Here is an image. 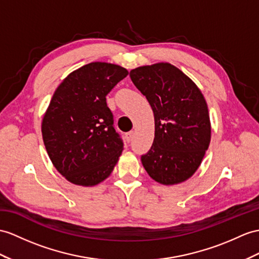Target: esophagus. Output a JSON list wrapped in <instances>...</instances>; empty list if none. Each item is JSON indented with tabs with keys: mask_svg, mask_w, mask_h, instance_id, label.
Segmentation results:
<instances>
[{
	"mask_svg": "<svg viewBox=\"0 0 259 259\" xmlns=\"http://www.w3.org/2000/svg\"><path fill=\"white\" fill-rule=\"evenodd\" d=\"M133 135H134L133 132H128V133H126V134H125L126 141H127V142H131V141H132V138H133Z\"/></svg>",
	"mask_w": 259,
	"mask_h": 259,
	"instance_id": "1",
	"label": "esophagus"
}]
</instances>
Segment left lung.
<instances>
[{"instance_id":"8db88e82","label":"left lung","mask_w":259,"mask_h":259,"mask_svg":"<svg viewBox=\"0 0 259 259\" xmlns=\"http://www.w3.org/2000/svg\"><path fill=\"white\" fill-rule=\"evenodd\" d=\"M155 117V138L142 163L161 185L189 179L201 165L211 141L209 110L203 94L177 67L159 62L131 70Z\"/></svg>"}]
</instances>
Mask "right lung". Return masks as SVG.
Listing matches in <instances>:
<instances>
[{
  "mask_svg": "<svg viewBox=\"0 0 259 259\" xmlns=\"http://www.w3.org/2000/svg\"><path fill=\"white\" fill-rule=\"evenodd\" d=\"M128 71L91 62L72 71L57 88L41 123L53 165L74 185L92 187L109 177L123 150L106 96Z\"/></svg>",
  "mask_w": 259,
  "mask_h": 259,
  "instance_id": "add662e5",
  "label": "right lung"
}]
</instances>
